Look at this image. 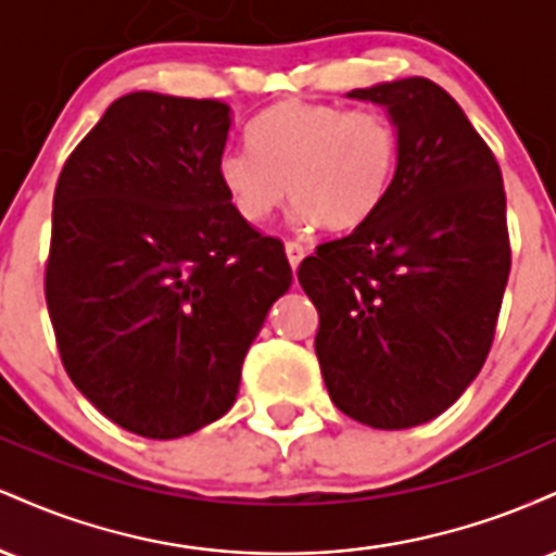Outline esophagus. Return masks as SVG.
I'll list each match as a JSON object with an SVG mask.
<instances>
[{
	"mask_svg": "<svg viewBox=\"0 0 556 556\" xmlns=\"http://www.w3.org/2000/svg\"><path fill=\"white\" fill-rule=\"evenodd\" d=\"M285 253H287V261H290L292 269H298L300 261L305 258V248L300 245V242H295V240H287L285 242Z\"/></svg>",
	"mask_w": 556,
	"mask_h": 556,
	"instance_id": "obj_1",
	"label": "esophagus"
}]
</instances>
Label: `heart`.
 <instances>
[{"mask_svg": "<svg viewBox=\"0 0 556 556\" xmlns=\"http://www.w3.org/2000/svg\"><path fill=\"white\" fill-rule=\"evenodd\" d=\"M397 164L400 132L389 114L290 99L248 123V146L222 151L216 180L251 225L290 193L298 222L342 232L384 206Z\"/></svg>", "mask_w": 556, "mask_h": 556, "instance_id": "1", "label": "heart"}]
</instances>
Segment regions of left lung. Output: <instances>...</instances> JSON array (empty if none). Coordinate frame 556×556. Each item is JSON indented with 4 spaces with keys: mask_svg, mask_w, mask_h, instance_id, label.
Listing matches in <instances>:
<instances>
[{
    "mask_svg": "<svg viewBox=\"0 0 556 556\" xmlns=\"http://www.w3.org/2000/svg\"><path fill=\"white\" fill-rule=\"evenodd\" d=\"M400 132L384 206L324 242L298 279L318 311L316 355L344 416L397 431L444 413L486 361L509 277L494 154L429 78L355 88Z\"/></svg>",
    "mask_w": 556,
    "mask_h": 556,
    "instance_id": "1",
    "label": "left lung"
}]
</instances>
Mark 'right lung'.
<instances>
[{
  "mask_svg": "<svg viewBox=\"0 0 556 556\" xmlns=\"http://www.w3.org/2000/svg\"><path fill=\"white\" fill-rule=\"evenodd\" d=\"M229 123L216 99L127 93L56 180L43 290L62 366L146 439L225 416L292 285L282 240L238 216L216 180Z\"/></svg>",
  "mask_w": 556,
  "mask_h": 556,
  "instance_id": "1",
  "label": "right lung"
}]
</instances>
